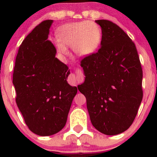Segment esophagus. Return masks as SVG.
<instances>
[{"mask_svg":"<svg viewBox=\"0 0 157 157\" xmlns=\"http://www.w3.org/2000/svg\"><path fill=\"white\" fill-rule=\"evenodd\" d=\"M84 75L80 70H78L75 74H72L70 78V82L72 85H76L82 81Z\"/></svg>","mask_w":157,"mask_h":157,"instance_id":"esophagus-1","label":"esophagus"}]
</instances>
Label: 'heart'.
I'll return each mask as SVG.
<instances>
[{"label": "heart", "instance_id": "obj_1", "mask_svg": "<svg viewBox=\"0 0 157 157\" xmlns=\"http://www.w3.org/2000/svg\"><path fill=\"white\" fill-rule=\"evenodd\" d=\"M60 41L57 43L59 52L63 55L68 54L67 47L73 48L79 57H86L98 49L101 41V30L93 21L72 23L62 28L59 33Z\"/></svg>", "mask_w": 157, "mask_h": 157}]
</instances>
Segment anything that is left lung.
<instances>
[{
	"mask_svg": "<svg viewBox=\"0 0 157 157\" xmlns=\"http://www.w3.org/2000/svg\"><path fill=\"white\" fill-rule=\"evenodd\" d=\"M102 30L101 47L84 57L85 81L79 91L86 98L90 119L106 135L131 126L143 99V71L134 42L115 23L96 20Z\"/></svg>",
	"mask_w": 157,
	"mask_h": 157,
	"instance_id": "1",
	"label": "left lung"
}]
</instances>
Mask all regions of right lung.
I'll return each mask as SVG.
<instances>
[{"label":"right lung","instance_id":"add662e5","mask_svg":"<svg viewBox=\"0 0 157 157\" xmlns=\"http://www.w3.org/2000/svg\"><path fill=\"white\" fill-rule=\"evenodd\" d=\"M52 20L39 23L18 49L13 73L16 102L28 128L41 136L62 130L78 91L66 79L68 67L55 57L48 38Z\"/></svg>","mask_w":157,"mask_h":157}]
</instances>
